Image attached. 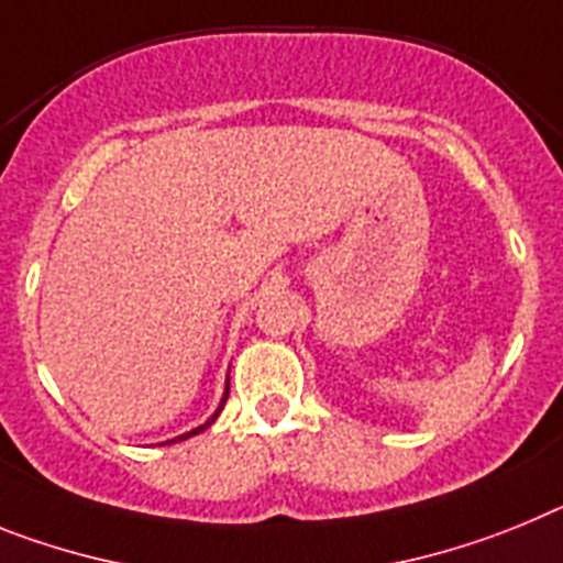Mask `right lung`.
Returning a JSON list of instances; mask_svg holds the SVG:
<instances>
[{
	"mask_svg": "<svg viewBox=\"0 0 563 563\" xmlns=\"http://www.w3.org/2000/svg\"><path fill=\"white\" fill-rule=\"evenodd\" d=\"M227 397H229V388H227V394H223V402H227ZM223 402H221V408H223ZM221 408H218V413H221ZM218 413H214L212 419H209L207 424H200V428H195V430H189V433H184V437H178V439H173V442H180V439H189V437H195V433H200V430H207L209 424L214 422V419H218Z\"/></svg>",
	"mask_w": 563,
	"mask_h": 563,
	"instance_id": "right-lung-1",
	"label": "right lung"
}]
</instances>
